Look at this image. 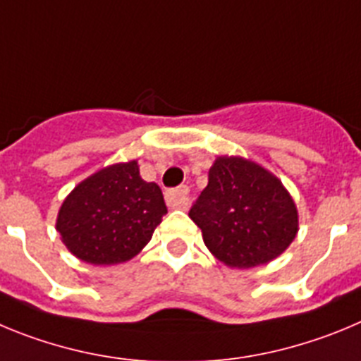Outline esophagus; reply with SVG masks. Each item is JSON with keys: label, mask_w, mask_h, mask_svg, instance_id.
Wrapping results in <instances>:
<instances>
[{"label": "esophagus", "mask_w": 361, "mask_h": 361, "mask_svg": "<svg viewBox=\"0 0 361 361\" xmlns=\"http://www.w3.org/2000/svg\"><path fill=\"white\" fill-rule=\"evenodd\" d=\"M188 187H178L165 192V203L169 209H185L188 201Z\"/></svg>", "instance_id": "1"}]
</instances>
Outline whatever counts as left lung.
<instances>
[{"instance_id": "8db88e82", "label": "left lung", "mask_w": 361, "mask_h": 361, "mask_svg": "<svg viewBox=\"0 0 361 361\" xmlns=\"http://www.w3.org/2000/svg\"><path fill=\"white\" fill-rule=\"evenodd\" d=\"M188 216L207 248L232 268L271 261L298 230L297 209L281 181L243 158H217Z\"/></svg>"}]
</instances>
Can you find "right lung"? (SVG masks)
Segmentation results:
<instances>
[{"mask_svg": "<svg viewBox=\"0 0 361 361\" xmlns=\"http://www.w3.org/2000/svg\"><path fill=\"white\" fill-rule=\"evenodd\" d=\"M167 214L157 183L140 178L136 161L111 165L84 180L64 200L57 232L90 264L126 262L140 252Z\"/></svg>", "mask_w": 361, "mask_h": 361, "instance_id": "add662e5", "label": "right lung"}]
</instances>
